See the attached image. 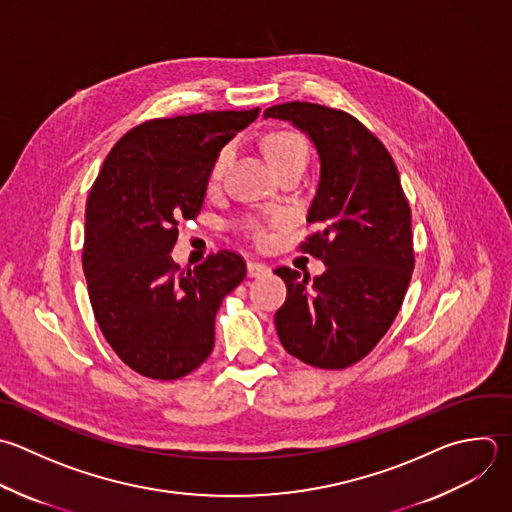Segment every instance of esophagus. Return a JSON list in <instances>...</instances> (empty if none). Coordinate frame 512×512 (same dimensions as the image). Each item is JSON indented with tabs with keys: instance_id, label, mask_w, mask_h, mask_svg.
<instances>
[{
	"instance_id": "esophagus-1",
	"label": "esophagus",
	"mask_w": 512,
	"mask_h": 512,
	"mask_svg": "<svg viewBox=\"0 0 512 512\" xmlns=\"http://www.w3.org/2000/svg\"><path fill=\"white\" fill-rule=\"evenodd\" d=\"M246 268H248V276H250V278H260V276H266V274L270 272V268H268L266 264L254 262V260H250V262L246 264Z\"/></svg>"
}]
</instances>
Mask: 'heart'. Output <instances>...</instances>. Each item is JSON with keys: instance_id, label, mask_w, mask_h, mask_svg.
<instances>
[{"instance_id": "1", "label": "heart", "mask_w": 512, "mask_h": 512, "mask_svg": "<svg viewBox=\"0 0 512 512\" xmlns=\"http://www.w3.org/2000/svg\"><path fill=\"white\" fill-rule=\"evenodd\" d=\"M266 154H268V160H270L272 168L278 170V168H282L286 164H292V162H308V144L296 132L278 130V132H272L266 138ZM232 156H234V148L230 144L224 146L218 152V156H216V160L212 164V172H210V180L212 182L220 180V176L230 166ZM252 232L256 236H262V230L258 226H254V224H252Z\"/></svg>"}]
</instances>
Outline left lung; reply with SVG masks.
<instances>
[{"label":"left lung","instance_id":"obj_1","mask_svg":"<svg viewBox=\"0 0 512 512\" xmlns=\"http://www.w3.org/2000/svg\"><path fill=\"white\" fill-rule=\"evenodd\" d=\"M264 118L290 122L314 144L320 180L302 244L326 270H274L288 288L276 312L288 354L328 370L364 358L394 322L414 268L410 206L394 160L356 118L308 102L272 106Z\"/></svg>","mask_w":512,"mask_h":512}]
</instances>
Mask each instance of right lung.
<instances>
[{
  "label": "right lung",
  "instance_id": "add662e5",
  "mask_svg": "<svg viewBox=\"0 0 512 512\" xmlns=\"http://www.w3.org/2000/svg\"><path fill=\"white\" fill-rule=\"evenodd\" d=\"M258 108L160 118L130 130L108 154L88 198L84 274L102 334L142 376L176 380L214 348V318L246 276L228 250L194 270L170 252L178 222L204 204L218 152Z\"/></svg>",
  "mask_w": 512,
  "mask_h": 512
}]
</instances>
